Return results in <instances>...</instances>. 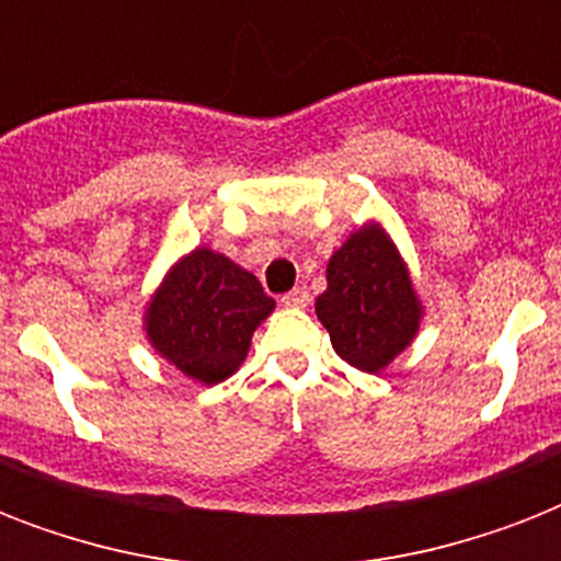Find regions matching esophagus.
Masks as SVG:
<instances>
[{
  "mask_svg": "<svg viewBox=\"0 0 561 561\" xmlns=\"http://www.w3.org/2000/svg\"><path fill=\"white\" fill-rule=\"evenodd\" d=\"M282 306L288 308H306L308 306V290L306 288H294L282 297Z\"/></svg>",
  "mask_w": 561,
  "mask_h": 561,
  "instance_id": "esophagus-1",
  "label": "esophagus"
}]
</instances>
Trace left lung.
I'll return each instance as SVG.
<instances>
[{"label": "left lung", "instance_id": "left-lung-1", "mask_svg": "<svg viewBox=\"0 0 561 561\" xmlns=\"http://www.w3.org/2000/svg\"><path fill=\"white\" fill-rule=\"evenodd\" d=\"M329 288L317 317L346 364L378 373L416 337L422 306L399 250L378 227H364L329 259Z\"/></svg>", "mask_w": 561, "mask_h": 561}]
</instances>
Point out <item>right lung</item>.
<instances>
[{
  "mask_svg": "<svg viewBox=\"0 0 561 561\" xmlns=\"http://www.w3.org/2000/svg\"><path fill=\"white\" fill-rule=\"evenodd\" d=\"M262 282L227 255L197 247L153 294L145 332L180 373L218 383L241 367L255 325L273 311Z\"/></svg>",
  "mask_w": 561,
  "mask_h": 561,
  "instance_id": "add662e5",
  "label": "right lung"
}]
</instances>
